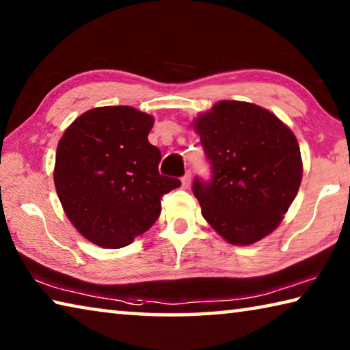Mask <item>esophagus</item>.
<instances>
[{
	"instance_id": "obj_1",
	"label": "esophagus",
	"mask_w": 350,
	"mask_h": 350,
	"mask_svg": "<svg viewBox=\"0 0 350 350\" xmlns=\"http://www.w3.org/2000/svg\"><path fill=\"white\" fill-rule=\"evenodd\" d=\"M189 183H191V173H189V171H187L185 176L182 177V187L183 188H188Z\"/></svg>"
}]
</instances>
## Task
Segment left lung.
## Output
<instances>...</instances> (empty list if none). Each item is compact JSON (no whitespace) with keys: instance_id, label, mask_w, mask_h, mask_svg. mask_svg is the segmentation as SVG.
Returning <instances> with one entry per match:
<instances>
[{"instance_id":"obj_1","label":"left lung","mask_w":350,"mask_h":350,"mask_svg":"<svg viewBox=\"0 0 350 350\" xmlns=\"http://www.w3.org/2000/svg\"><path fill=\"white\" fill-rule=\"evenodd\" d=\"M211 179L196 177L202 216L234 245L273 232L298 193L303 162L298 140L275 114L224 100L194 122Z\"/></svg>"}]
</instances>
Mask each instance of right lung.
Segmentation results:
<instances>
[{
  "instance_id": "right-lung-1",
  "label": "right lung",
  "mask_w": 350,
  "mask_h": 350,
  "mask_svg": "<svg viewBox=\"0 0 350 350\" xmlns=\"http://www.w3.org/2000/svg\"><path fill=\"white\" fill-rule=\"evenodd\" d=\"M151 116L102 106L74 120L57 148L54 182L64 213L88 241L122 248L161 215L165 194L180 185L159 174L162 152L148 142Z\"/></svg>"
}]
</instances>
